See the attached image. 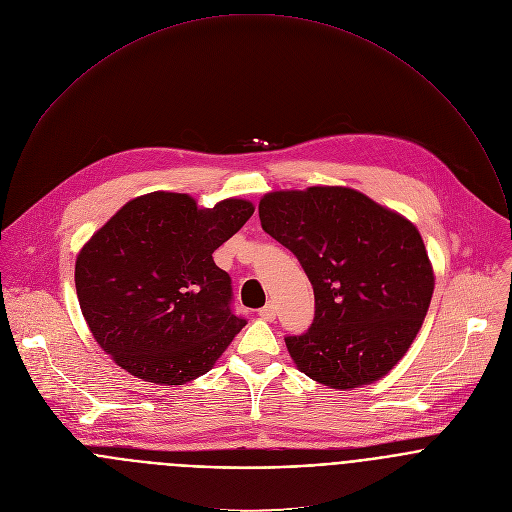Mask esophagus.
Returning a JSON list of instances; mask_svg holds the SVG:
<instances>
[{
  "label": "esophagus",
  "instance_id": "34e87169",
  "mask_svg": "<svg viewBox=\"0 0 512 512\" xmlns=\"http://www.w3.org/2000/svg\"><path fill=\"white\" fill-rule=\"evenodd\" d=\"M258 314H260V318H264V320L272 322V320L276 318V306H274L272 302H268L264 308H260V310H258Z\"/></svg>",
  "mask_w": 512,
  "mask_h": 512
}]
</instances>
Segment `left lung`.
<instances>
[{
	"mask_svg": "<svg viewBox=\"0 0 512 512\" xmlns=\"http://www.w3.org/2000/svg\"><path fill=\"white\" fill-rule=\"evenodd\" d=\"M258 214L314 290L308 332L284 338L298 370L338 390L386 376L416 338L434 292L416 226L344 186L268 192Z\"/></svg>",
	"mask_w": 512,
	"mask_h": 512,
	"instance_id": "obj_1",
	"label": "left lung"
}]
</instances>
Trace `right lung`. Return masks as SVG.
<instances>
[{"label": "right lung", "mask_w": 512, "mask_h": 512, "mask_svg": "<svg viewBox=\"0 0 512 512\" xmlns=\"http://www.w3.org/2000/svg\"><path fill=\"white\" fill-rule=\"evenodd\" d=\"M254 214L242 198L200 208L152 192L124 204L80 250L76 292L92 336L126 372L160 386L206 374L246 320L212 258Z\"/></svg>", "instance_id": "right-lung-1"}]
</instances>
